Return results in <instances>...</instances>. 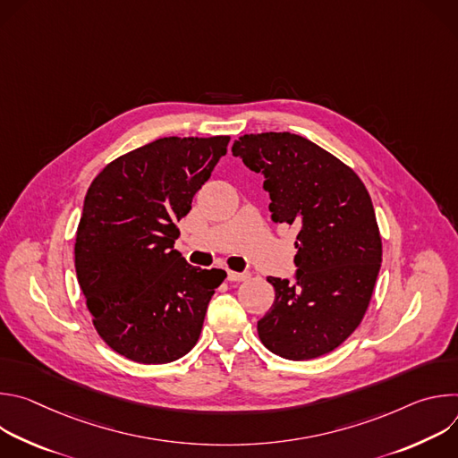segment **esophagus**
I'll list each match as a JSON object with an SVG mask.
<instances>
[{"mask_svg": "<svg viewBox=\"0 0 458 458\" xmlns=\"http://www.w3.org/2000/svg\"><path fill=\"white\" fill-rule=\"evenodd\" d=\"M248 277H250V274H246V272H228V281H233V283L244 281Z\"/></svg>", "mask_w": 458, "mask_h": 458, "instance_id": "34e87169", "label": "esophagus"}]
</instances>
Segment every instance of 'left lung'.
Listing matches in <instances>:
<instances>
[{
  "label": "left lung",
  "mask_w": 458,
  "mask_h": 458,
  "mask_svg": "<svg viewBox=\"0 0 458 458\" xmlns=\"http://www.w3.org/2000/svg\"><path fill=\"white\" fill-rule=\"evenodd\" d=\"M232 152L265 177L272 221L299 228L293 277H268L276 301L257 322L260 341L290 360L335 350L360 324L380 270L382 242L366 186L297 134H246Z\"/></svg>",
  "instance_id": "obj_1"
}]
</instances>
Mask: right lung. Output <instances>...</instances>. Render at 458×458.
Returning <instances> with one entry per match:
<instances>
[{
  "label": "right lung",
  "mask_w": 458,
  "mask_h": 458,
  "mask_svg": "<svg viewBox=\"0 0 458 458\" xmlns=\"http://www.w3.org/2000/svg\"><path fill=\"white\" fill-rule=\"evenodd\" d=\"M230 138H161L103 168L85 195L76 274L94 326L119 355L166 364L199 339L225 270L188 265L175 226Z\"/></svg>",
  "instance_id": "right-lung-1"
}]
</instances>
